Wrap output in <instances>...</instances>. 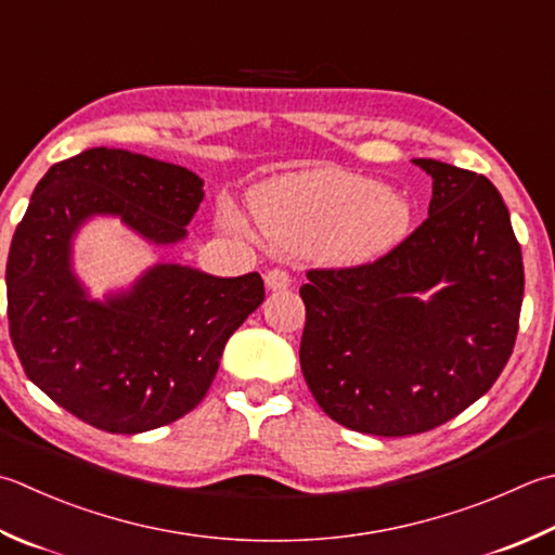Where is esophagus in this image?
<instances>
[{"mask_svg": "<svg viewBox=\"0 0 555 555\" xmlns=\"http://www.w3.org/2000/svg\"><path fill=\"white\" fill-rule=\"evenodd\" d=\"M264 281H267V288L269 291H284V288H288L291 286V274L286 269H269L267 271V276H264Z\"/></svg>", "mask_w": 555, "mask_h": 555, "instance_id": "obj_1", "label": "esophagus"}]
</instances>
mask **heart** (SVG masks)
<instances>
[{"mask_svg":"<svg viewBox=\"0 0 555 555\" xmlns=\"http://www.w3.org/2000/svg\"><path fill=\"white\" fill-rule=\"evenodd\" d=\"M253 216L267 243L314 253L334 262H367L404 241L414 211L399 192L353 172L320 168L291 172L259 188ZM228 221L241 225L237 214Z\"/></svg>","mask_w":555,"mask_h":555,"instance_id":"1","label":"heart"}]
</instances>
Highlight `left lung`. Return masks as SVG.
Returning a JSON list of instances; mask_svg holds the SVG:
<instances>
[{"instance_id":"obj_1","label":"left lung","mask_w":555,"mask_h":555,"mask_svg":"<svg viewBox=\"0 0 555 555\" xmlns=\"http://www.w3.org/2000/svg\"><path fill=\"white\" fill-rule=\"evenodd\" d=\"M414 163L433 178L428 219L375 262L310 269L300 286V367L314 401L383 438L438 428L483 397L515 349L525 296L522 249L491 180Z\"/></svg>"}]
</instances>
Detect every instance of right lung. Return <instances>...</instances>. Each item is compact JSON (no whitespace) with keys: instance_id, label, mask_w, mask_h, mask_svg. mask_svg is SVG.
Listing matches in <instances>:
<instances>
[{"instance_id":"obj_1","label":"right lung","mask_w":555,"mask_h":555,"mask_svg":"<svg viewBox=\"0 0 555 555\" xmlns=\"http://www.w3.org/2000/svg\"><path fill=\"white\" fill-rule=\"evenodd\" d=\"M204 182L122 149L54 163L33 192L7 259L11 344L30 383L105 433L154 430L199 404L231 334L264 300L253 274L221 279L156 264L98 302L72 274V237L95 214L119 216L156 245L188 235Z\"/></svg>"}]
</instances>
